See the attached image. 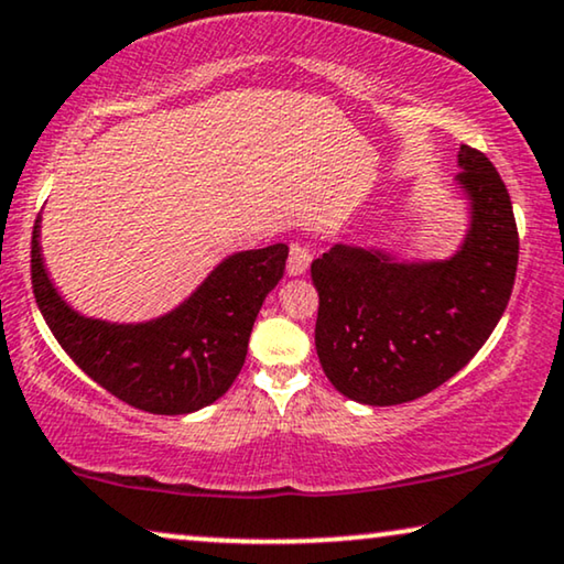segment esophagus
<instances>
[{
  "mask_svg": "<svg viewBox=\"0 0 564 564\" xmlns=\"http://www.w3.org/2000/svg\"><path fill=\"white\" fill-rule=\"evenodd\" d=\"M307 267H311V249H307L305 243H292L290 257H288V274L297 276L303 274Z\"/></svg>",
  "mask_w": 564,
  "mask_h": 564,
  "instance_id": "esophagus-1",
  "label": "esophagus"
}]
</instances>
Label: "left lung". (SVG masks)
<instances>
[{
  "label": "left lung",
  "mask_w": 564,
  "mask_h": 564,
  "mask_svg": "<svg viewBox=\"0 0 564 564\" xmlns=\"http://www.w3.org/2000/svg\"><path fill=\"white\" fill-rule=\"evenodd\" d=\"M459 166L473 226L454 259L395 264L338 243L311 264L321 367L357 403L429 395L480 351L511 300L519 267L511 197L482 151L462 145Z\"/></svg>",
  "instance_id": "8db88e82"
}]
</instances>
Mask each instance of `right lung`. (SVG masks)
Segmentation results:
<instances>
[{"mask_svg":"<svg viewBox=\"0 0 564 564\" xmlns=\"http://www.w3.org/2000/svg\"><path fill=\"white\" fill-rule=\"evenodd\" d=\"M37 223L30 241V280L51 334L122 403L145 413L182 415L210 405L234 384L264 297L282 280L288 246L241 251L223 261L187 303L138 326H112L76 315L43 269Z\"/></svg>","mask_w":564,"mask_h":564,"instance_id":"right-lung-1","label":"right lung"}]
</instances>
